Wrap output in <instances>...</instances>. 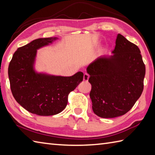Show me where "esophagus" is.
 Masks as SVG:
<instances>
[{
    "label": "esophagus",
    "mask_w": 155,
    "mask_h": 155,
    "mask_svg": "<svg viewBox=\"0 0 155 155\" xmlns=\"http://www.w3.org/2000/svg\"><path fill=\"white\" fill-rule=\"evenodd\" d=\"M88 78H89V74L87 73H84L83 76V80L84 81L87 82L88 81Z\"/></svg>",
    "instance_id": "esophagus-1"
}]
</instances>
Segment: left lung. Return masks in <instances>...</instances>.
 <instances>
[{"instance_id": "1", "label": "left lung", "mask_w": 155, "mask_h": 155, "mask_svg": "<svg viewBox=\"0 0 155 155\" xmlns=\"http://www.w3.org/2000/svg\"><path fill=\"white\" fill-rule=\"evenodd\" d=\"M113 56L101 57L87 68L95 114L120 117L129 111L144 88L145 65L139 47L118 34Z\"/></svg>"}]
</instances>
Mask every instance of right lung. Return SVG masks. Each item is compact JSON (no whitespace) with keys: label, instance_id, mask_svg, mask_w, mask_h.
<instances>
[{"label":"right lung","instance_id":"add662e5","mask_svg":"<svg viewBox=\"0 0 155 155\" xmlns=\"http://www.w3.org/2000/svg\"><path fill=\"white\" fill-rule=\"evenodd\" d=\"M57 37L38 38L19 47L8 66V77L16 102L32 114L51 116L67 107L68 96L83 80L78 72L71 77L37 73L33 65L37 50L52 43Z\"/></svg>","mask_w":155,"mask_h":155}]
</instances>
